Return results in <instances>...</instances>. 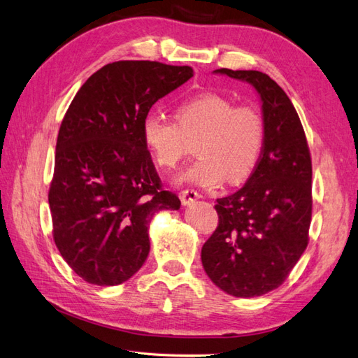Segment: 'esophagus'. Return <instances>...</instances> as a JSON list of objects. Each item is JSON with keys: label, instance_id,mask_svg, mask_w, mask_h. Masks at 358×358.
Segmentation results:
<instances>
[{"label": "esophagus", "instance_id": "obj_1", "mask_svg": "<svg viewBox=\"0 0 358 358\" xmlns=\"http://www.w3.org/2000/svg\"><path fill=\"white\" fill-rule=\"evenodd\" d=\"M198 198H199V194L195 189H185L180 192V199L185 206H189L190 203H194V201Z\"/></svg>", "mask_w": 358, "mask_h": 358}]
</instances>
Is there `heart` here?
I'll use <instances>...</instances> for the list:
<instances>
[{
  "label": "heart",
  "mask_w": 358,
  "mask_h": 358,
  "mask_svg": "<svg viewBox=\"0 0 358 358\" xmlns=\"http://www.w3.org/2000/svg\"><path fill=\"white\" fill-rule=\"evenodd\" d=\"M177 122L160 113L146 115L143 142L160 168L171 169L185 157L189 141L198 137L199 157L181 180L203 187L242 181L257 166L264 142V121L259 108L236 106L228 96L203 92L177 107Z\"/></svg>",
  "instance_id": "obj_1"
}]
</instances>
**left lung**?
I'll use <instances>...</instances> for the list:
<instances>
[{
    "instance_id": "left-lung-1",
    "label": "left lung",
    "mask_w": 358,
    "mask_h": 358,
    "mask_svg": "<svg viewBox=\"0 0 358 358\" xmlns=\"http://www.w3.org/2000/svg\"><path fill=\"white\" fill-rule=\"evenodd\" d=\"M215 72L251 83L263 103L264 142L257 166L233 195L216 199L219 222L201 260L219 289L237 298L280 287L308 245L311 157L289 96L260 71Z\"/></svg>"
}]
</instances>
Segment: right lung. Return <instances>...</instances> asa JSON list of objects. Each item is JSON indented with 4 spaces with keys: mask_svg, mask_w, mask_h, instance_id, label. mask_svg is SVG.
<instances>
[{
    "mask_svg": "<svg viewBox=\"0 0 358 358\" xmlns=\"http://www.w3.org/2000/svg\"><path fill=\"white\" fill-rule=\"evenodd\" d=\"M194 77L190 66L119 60L80 87L63 117L48 203L52 239L78 277L116 286L142 268L154 213L178 210L143 142L160 98Z\"/></svg>",
    "mask_w": 358,
    "mask_h": 358,
    "instance_id": "1",
    "label": "right lung"
}]
</instances>
